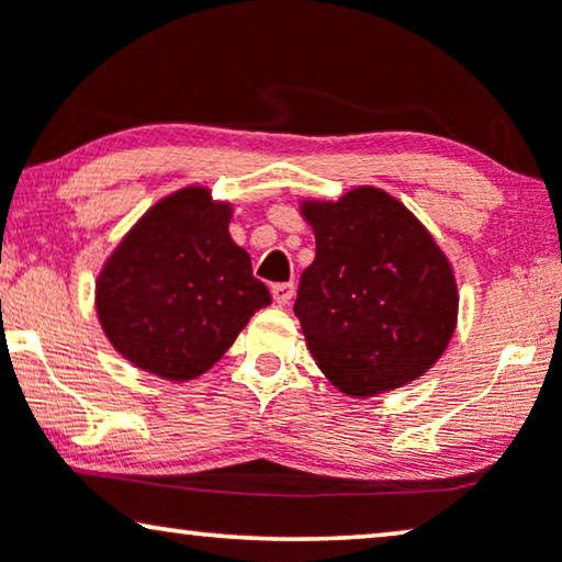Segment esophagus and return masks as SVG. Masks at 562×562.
Wrapping results in <instances>:
<instances>
[{
    "mask_svg": "<svg viewBox=\"0 0 562 562\" xmlns=\"http://www.w3.org/2000/svg\"><path fill=\"white\" fill-rule=\"evenodd\" d=\"M294 283H273L271 286V294H273V302L276 304H289L291 299H294Z\"/></svg>",
    "mask_w": 562,
    "mask_h": 562,
    "instance_id": "34e87169",
    "label": "esophagus"
}]
</instances>
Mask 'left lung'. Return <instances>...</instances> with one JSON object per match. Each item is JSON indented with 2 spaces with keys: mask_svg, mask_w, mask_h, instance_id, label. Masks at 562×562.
Returning a JSON list of instances; mask_svg holds the SVG:
<instances>
[{
  "mask_svg": "<svg viewBox=\"0 0 562 562\" xmlns=\"http://www.w3.org/2000/svg\"><path fill=\"white\" fill-rule=\"evenodd\" d=\"M317 256L294 314L319 371L350 396L419 379L448 348L458 317L452 268L432 235L381 189L306 204Z\"/></svg>",
  "mask_w": 562,
  "mask_h": 562,
  "instance_id": "1",
  "label": "left lung"
}]
</instances>
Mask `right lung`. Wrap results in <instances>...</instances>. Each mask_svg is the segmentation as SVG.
Masks as SVG:
<instances>
[{"label":"right lung","instance_id":"1","mask_svg":"<svg viewBox=\"0 0 562 562\" xmlns=\"http://www.w3.org/2000/svg\"><path fill=\"white\" fill-rule=\"evenodd\" d=\"M229 206L183 189L153 206L114 250L97 283L110 342L143 371L189 381L222 358L271 304L250 256L227 233Z\"/></svg>","mask_w":562,"mask_h":562}]
</instances>
